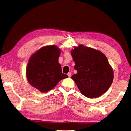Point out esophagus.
<instances>
[{"label": "esophagus", "mask_w": 131, "mask_h": 131, "mask_svg": "<svg viewBox=\"0 0 131 131\" xmlns=\"http://www.w3.org/2000/svg\"><path fill=\"white\" fill-rule=\"evenodd\" d=\"M67 75H68V76H69V77H71V76H72V73H71V72H69V73L67 74Z\"/></svg>", "instance_id": "esophagus-1"}]
</instances>
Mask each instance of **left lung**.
<instances>
[{
	"label": "left lung",
	"instance_id": "8db88e82",
	"mask_svg": "<svg viewBox=\"0 0 131 131\" xmlns=\"http://www.w3.org/2000/svg\"><path fill=\"white\" fill-rule=\"evenodd\" d=\"M77 73L71 78L81 93L88 98H96L105 93L113 79L112 67L100 51L80 44L71 51Z\"/></svg>",
	"mask_w": 131,
	"mask_h": 131
}]
</instances>
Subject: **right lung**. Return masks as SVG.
<instances>
[{
	"label": "right lung",
	"instance_id": "add662e5",
	"mask_svg": "<svg viewBox=\"0 0 131 131\" xmlns=\"http://www.w3.org/2000/svg\"><path fill=\"white\" fill-rule=\"evenodd\" d=\"M60 52L56 45H47L31 56L27 66L26 77L31 86L47 93L62 79L68 78L62 73L58 62Z\"/></svg>",
	"mask_w": 131,
	"mask_h": 131
}]
</instances>
